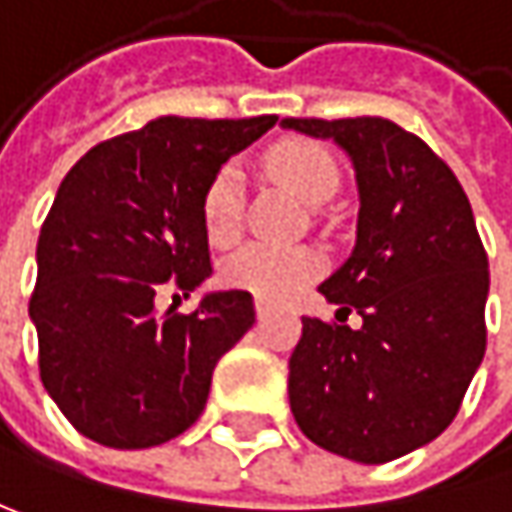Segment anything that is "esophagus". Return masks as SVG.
Here are the masks:
<instances>
[{
	"mask_svg": "<svg viewBox=\"0 0 512 512\" xmlns=\"http://www.w3.org/2000/svg\"><path fill=\"white\" fill-rule=\"evenodd\" d=\"M274 311V306L268 303V300H262V297H256V317L262 320V317H268Z\"/></svg>",
	"mask_w": 512,
	"mask_h": 512,
	"instance_id": "esophagus-1",
	"label": "esophagus"
}]
</instances>
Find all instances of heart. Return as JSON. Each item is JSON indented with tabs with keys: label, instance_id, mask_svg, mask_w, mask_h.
<instances>
[{
	"label": "heart",
	"instance_id": "1",
	"mask_svg": "<svg viewBox=\"0 0 512 512\" xmlns=\"http://www.w3.org/2000/svg\"><path fill=\"white\" fill-rule=\"evenodd\" d=\"M268 168L279 183H285L303 203L329 201L338 189V165L326 148L306 139H285L268 151ZM244 180L236 165H221L206 183L201 198L203 230L212 244H230L241 227ZM323 259L314 247H276V244H247L233 253L221 276L230 288L250 291L268 303H285L297 297L314 276Z\"/></svg>",
	"mask_w": 512,
	"mask_h": 512
}]
</instances>
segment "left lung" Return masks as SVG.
<instances>
[{"instance_id": "obj_1", "label": "left lung", "mask_w": 512, "mask_h": 512, "mask_svg": "<svg viewBox=\"0 0 512 512\" xmlns=\"http://www.w3.org/2000/svg\"><path fill=\"white\" fill-rule=\"evenodd\" d=\"M332 139L355 168L349 259L320 294L361 326L303 317L288 361L300 431L355 463H387L440 437L484 361L490 262L452 168L420 136L361 119H282Z\"/></svg>"}]
</instances>
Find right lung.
Masks as SVG:
<instances>
[{"label": "right lung", "mask_w": 512, "mask_h": 512, "mask_svg": "<svg viewBox=\"0 0 512 512\" xmlns=\"http://www.w3.org/2000/svg\"><path fill=\"white\" fill-rule=\"evenodd\" d=\"M274 125L160 116L90 148L63 177L28 314L43 387L84 437L148 449L203 414L218 358L256 320L253 297L206 291L192 314L160 311L157 297L209 279L203 189Z\"/></svg>", "instance_id": "right-lung-1"}]
</instances>
